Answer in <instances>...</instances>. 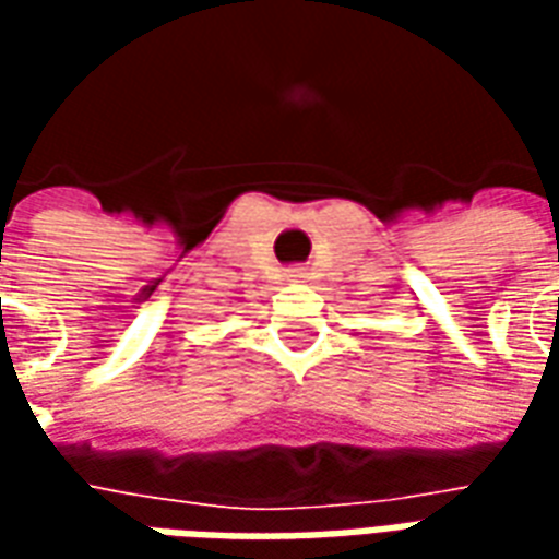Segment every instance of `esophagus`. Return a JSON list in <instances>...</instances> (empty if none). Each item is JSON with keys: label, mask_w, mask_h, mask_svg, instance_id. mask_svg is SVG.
Returning a JSON list of instances; mask_svg holds the SVG:
<instances>
[{"label": "esophagus", "mask_w": 559, "mask_h": 559, "mask_svg": "<svg viewBox=\"0 0 559 559\" xmlns=\"http://www.w3.org/2000/svg\"><path fill=\"white\" fill-rule=\"evenodd\" d=\"M287 281H308V269L302 266L290 269V272H287Z\"/></svg>", "instance_id": "1"}]
</instances>
